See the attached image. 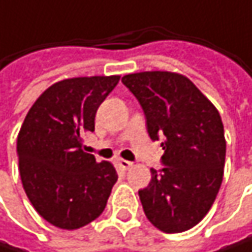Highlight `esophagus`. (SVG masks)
<instances>
[{"label": "esophagus", "mask_w": 252, "mask_h": 252, "mask_svg": "<svg viewBox=\"0 0 252 252\" xmlns=\"http://www.w3.org/2000/svg\"><path fill=\"white\" fill-rule=\"evenodd\" d=\"M117 163H119V166H120L122 169H125V170H127V169H130V167H132V163H130V161H127V160H123V158L117 160Z\"/></svg>", "instance_id": "1"}]
</instances>
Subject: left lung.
<instances>
[{"label": "left lung", "instance_id": "obj_1", "mask_svg": "<svg viewBox=\"0 0 252 252\" xmlns=\"http://www.w3.org/2000/svg\"><path fill=\"white\" fill-rule=\"evenodd\" d=\"M139 101L153 141L163 139V169H151L139 199L145 216L166 233L185 232L211 208L223 181L226 141L217 108L188 77L142 71L122 77Z\"/></svg>", "mask_w": 252, "mask_h": 252}]
</instances>
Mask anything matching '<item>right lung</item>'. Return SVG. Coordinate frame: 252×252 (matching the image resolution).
<instances>
[{
    "instance_id": "obj_1",
    "label": "right lung",
    "mask_w": 252,
    "mask_h": 252,
    "mask_svg": "<svg viewBox=\"0 0 252 252\" xmlns=\"http://www.w3.org/2000/svg\"><path fill=\"white\" fill-rule=\"evenodd\" d=\"M120 76L73 77L50 86L29 110L17 156L25 192L35 210L60 229H79L105 208L117 173L82 150L101 102Z\"/></svg>"
}]
</instances>
